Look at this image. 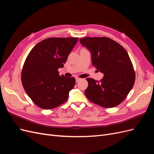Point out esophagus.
Returning <instances> with one entry per match:
<instances>
[{
    "instance_id": "1",
    "label": "esophagus",
    "mask_w": 154,
    "mask_h": 154,
    "mask_svg": "<svg viewBox=\"0 0 154 154\" xmlns=\"http://www.w3.org/2000/svg\"><path fill=\"white\" fill-rule=\"evenodd\" d=\"M81 80H82V79L80 78H76V82H80Z\"/></svg>"
}]
</instances>
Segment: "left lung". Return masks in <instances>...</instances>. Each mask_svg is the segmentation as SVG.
I'll return each mask as SVG.
<instances>
[{
	"instance_id": "8db88e82",
	"label": "left lung",
	"mask_w": 154,
	"mask_h": 154,
	"mask_svg": "<svg viewBox=\"0 0 154 154\" xmlns=\"http://www.w3.org/2000/svg\"><path fill=\"white\" fill-rule=\"evenodd\" d=\"M80 43L91 53L92 64L104 74L100 81L88 78L85 94L105 108L118 106L132 88L136 75L129 56L122 45L107 37H85Z\"/></svg>"
}]
</instances>
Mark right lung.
I'll return each instance as SVG.
<instances>
[{"instance_id":"add662e5","label":"right lung","mask_w":154,"mask_h":154,"mask_svg":"<svg viewBox=\"0 0 154 154\" xmlns=\"http://www.w3.org/2000/svg\"><path fill=\"white\" fill-rule=\"evenodd\" d=\"M78 38H49L31 49L23 66L21 80L27 95L43 109H53L64 103L75 78L59 75Z\"/></svg>"}]
</instances>
